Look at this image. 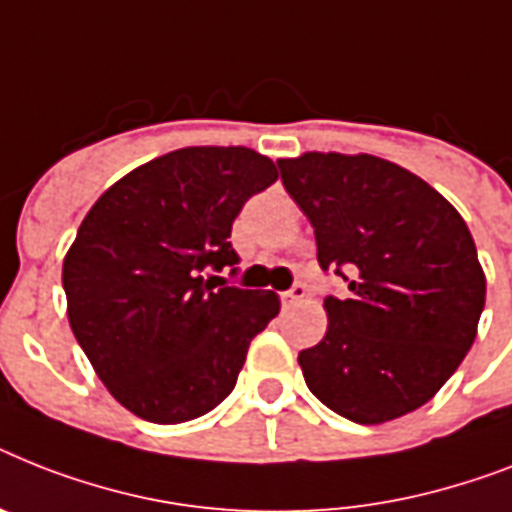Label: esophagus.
Wrapping results in <instances>:
<instances>
[{
  "label": "esophagus",
  "mask_w": 512,
  "mask_h": 512,
  "mask_svg": "<svg viewBox=\"0 0 512 512\" xmlns=\"http://www.w3.org/2000/svg\"><path fill=\"white\" fill-rule=\"evenodd\" d=\"M305 297H307V286L305 284H294L289 292H281V302H284V307L297 305V302H302Z\"/></svg>",
  "instance_id": "1"
}]
</instances>
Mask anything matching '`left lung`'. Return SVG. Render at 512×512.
<instances>
[{
    "instance_id": "obj_1",
    "label": "left lung",
    "mask_w": 512,
    "mask_h": 512,
    "mask_svg": "<svg viewBox=\"0 0 512 512\" xmlns=\"http://www.w3.org/2000/svg\"><path fill=\"white\" fill-rule=\"evenodd\" d=\"M315 228L318 263L347 281L328 294L321 342L299 352L307 389L347 421L413 413L476 339L486 278L460 213L423 178L373 155L278 160Z\"/></svg>"
}]
</instances>
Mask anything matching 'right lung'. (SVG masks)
<instances>
[{
  "label": "right lung",
  "mask_w": 512,
  "mask_h": 512,
  "mask_svg": "<svg viewBox=\"0 0 512 512\" xmlns=\"http://www.w3.org/2000/svg\"><path fill=\"white\" fill-rule=\"evenodd\" d=\"M278 178L247 147H186L131 170L94 202L62 263L68 321L102 384L152 423L226 400L276 292L213 285L231 268V226Z\"/></svg>",
  "instance_id": "right-lung-1"
}]
</instances>
